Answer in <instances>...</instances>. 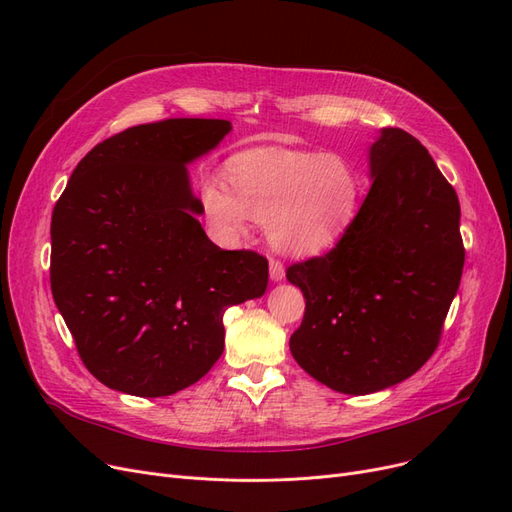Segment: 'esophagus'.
<instances>
[{
  "mask_svg": "<svg viewBox=\"0 0 512 512\" xmlns=\"http://www.w3.org/2000/svg\"><path fill=\"white\" fill-rule=\"evenodd\" d=\"M270 278L272 283H280L285 278V266L278 259H270Z\"/></svg>",
  "mask_w": 512,
  "mask_h": 512,
  "instance_id": "34e87169",
  "label": "esophagus"
}]
</instances>
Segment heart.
Returning <instances> with one entry per match:
<instances>
[{"mask_svg": "<svg viewBox=\"0 0 512 512\" xmlns=\"http://www.w3.org/2000/svg\"><path fill=\"white\" fill-rule=\"evenodd\" d=\"M229 179L202 183L204 217L219 240L236 242L255 221L270 223V240L287 255H319L357 217L364 180L340 155L261 148L236 157Z\"/></svg>", "mask_w": 512, "mask_h": 512, "instance_id": "b5f03b06", "label": "heart"}]
</instances>
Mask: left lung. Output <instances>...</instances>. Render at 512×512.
Instances as JSON below:
<instances>
[{"mask_svg":"<svg viewBox=\"0 0 512 512\" xmlns=\"http://www.w3.org/2000/svg\"><path fill=\"white\" fill-rule=\"evenodd\" d=\"M370 178L334 249L287 270L306 300L291 355L349 395L398 385L432 357L466 259L457 193L417 138L381 129Z\"/></svg>","mask_w":512,"mask_h":512,"instance_id":"left-lung-1","label":"left lung"}]
</instances>
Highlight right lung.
Here are the masks:
<instances>
[{"label": "right lung", "mask_w": 512, "mask_h": 512, "mask_svg": "<svg viewBox=\"0 0 512 512\" xmlns=\"http://www.w3.org/2000/svg\"><path fill=\"white\" fill-rule=\"evenodd\" d=\"M223 119L129 127L82 157L51 221V289L82 364L110 389L163 398L223 353L229 306L261 298L268 259L223 251L197 214L187 166Z\"/></svg>", "instance_id": "1"}]
</instances>
